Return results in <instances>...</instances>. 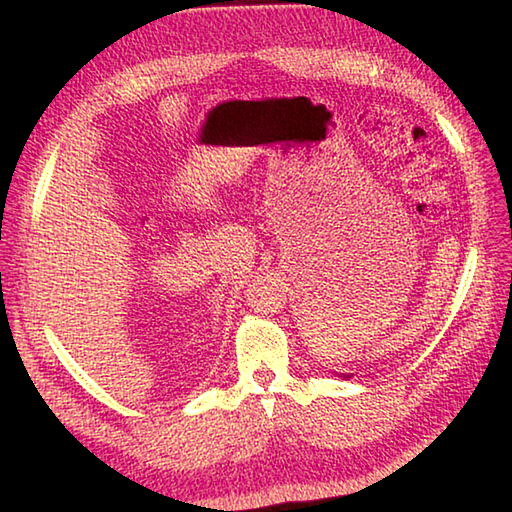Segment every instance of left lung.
Instances as JSON below:
<instances>
[{
	"label": "left lung",
	"mask_w": 512,
	"mask_h": 512,
	"mask_svg": "<svg viewBox=\"0 0 512 512\" xmlns=\"http://www.w3.org/2000/svg\"><path fill=\"white\" fill-rule=\"evenodd\" d=\"M339 377H343V379H350L352 375H350V372H348V375H343V372H341V375H339Z\"/></svg>",
	"instance_id": "left-lung-1"
}]
</instances>
